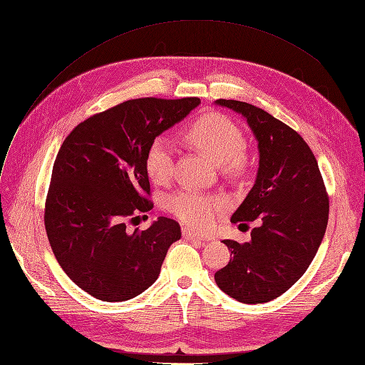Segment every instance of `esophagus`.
Instances as JSON below:
<instances>
[{"instance_id": "34e87169", "label": "esophagus", "mask_w": 365, "mask_h": 365, "mask_svg": "<svg viewBox=\"0 0 365 365\" xmlns=\"http://www.w3.org/2000/svg\"><path fill=\"white\" fill-rule=\"evenodd\" d=\"M182 235H184V238H187V240H199V242H204L205 240V237L195 232L190 228H182Z\"/></svg>"}]
</instances>
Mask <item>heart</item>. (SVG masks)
<instances>
[{"label": "heart", "instance_id": "b5f03b06", "mask_svg": "<svg viewBox=\"0 0 365 365\" xmlns=\"http://www.w3.org/2000/svg\"><path fill=\"white\" fill-rule=\"evenodd\" d=\"M184 139L226 172H240L246 165L245 135L242 128L220 113H210L184 133ZM145 166L149 178L157 184H166L172 178L173 146L166 137H158L150 143ZM228 200L219 195H205L196 190H180L169 197V210L182 223L192 228H208L223 210Z\"/></svg>", "mask_w": 365, "mask_h": 365}]
</instances>
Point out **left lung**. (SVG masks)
Segmentation results:
<instances>
[{
  "instance_id": "1",
  "label": "left lung",
  "mask_w": 365,
  "mask_h": 365,
  "mask_svg": "<svg viewBox=\"0 0 365 365\" xmlns=\"http://www.w3.org/2000/svg\"><path fill=\"white\" fill-rule=\"evenodd\" d=\"M242 115L258 142L257 180L232 223L258 222L250 242L223 240L232 258L215 279L243 304H264L284 294L302 276L323 240L329 197L307 142L293 128L252 104L217 99Z\"/></svg>"
}]
</instances>
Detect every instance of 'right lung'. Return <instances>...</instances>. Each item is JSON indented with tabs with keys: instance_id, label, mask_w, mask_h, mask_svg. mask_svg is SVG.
I'll list each match as a JSON object with an SVG mask.
<instances>
[{
	"instance_id": "obj_1",
	"label": "right lung",
	"mask_w": 365,
	"mask_h": 365,
	"mask_svg": "<svg viewBox=\"0 0 365 365\" xmlns=\"http://www.w3.org/2000/svg\"><path fill=\"white\" fill-rule=\"evenodd\" d=\"M200 104L199 98L130 99L78 123L56 157L45 202V230L65 273L104 302H123L153 285L178 222L158 217L128 230L150 211L146 153L163 131Z\"/></svg>"
}]
</instances>
